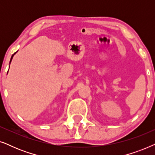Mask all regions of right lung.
<instances>
[{
  "instance_id": "1",
  "label": "right lung",
  "mask_w": 155,
  "mask_h": 155,
  "mask_svg": "<svg viewBox=\"0 0 155 155\" xmlns=\"http://www.w3.org/2000/svg\"><path fill=\"white\" fill-rule=\"evenodd\" d=\"M17 52H18V51H16L15 53V54H12V56H11V58H10V63H11V61H12V58H13L14 55H15V54ZM9 68H10V66H9Z\"/></svg>"
}]
</instances>
